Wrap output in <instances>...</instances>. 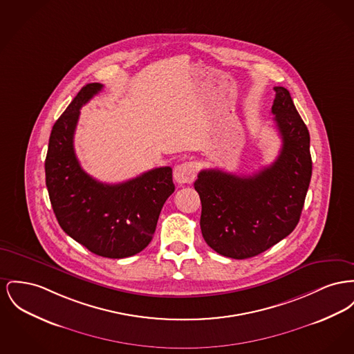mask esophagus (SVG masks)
<instances>
[{"label":"esophagus","instance_id":"obj_1","mask_svg":"<svg viewBox=\"0 0 354 354\" xmlns=\"http://www.w3.org/2000/svg\"><path fill=\"white\" fill-rule=\"evenodd\" d=\"M196 176V166L194 162H185L174 168V179L178 185L192 183Z\"/></svg>","mask_w":354,"mask_h":354}]
</instances>
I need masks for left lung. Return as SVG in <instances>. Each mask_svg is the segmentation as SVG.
I'll return each instance as SVG.
<instances>
[{"label":"left lung","mask_w":354,"mask_h":354,"mask_svg":"<svg viewBox=\"0 0 354 354\" xmlns=\"http://www.w3.org/2000/svg\"><path fill=\"white\" fill-rule=\"evenodd\" d=\"M271 106L282 139L278 158L254 175L202 169L194 187L201 196V229L218 254L246 259L282 241L299 222L312 178L310 135L290 93L274 86Z\"/></svg>","instance_id":"left-lung-1"}]
</instances>
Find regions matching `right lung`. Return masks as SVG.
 <instances>
[{"instance_id": "1", "label": "right lung", "mask_w": 354, "mask_h": 354, "mask_svg": "<svg viewBox=\"0 0 354 354\" xmlns=\"http://www.w3.org/2000/svg\"><path fill=\"white\" fill-rule=\"evenodd\" d=\"M102 89L103 84H86L53 125L45 182L62 229L91 252L119 259L146 249L175 186L171 167L119 185H105L84 171L73 148L75 129L80 108Z\"/></svg>"}]
</instances>
